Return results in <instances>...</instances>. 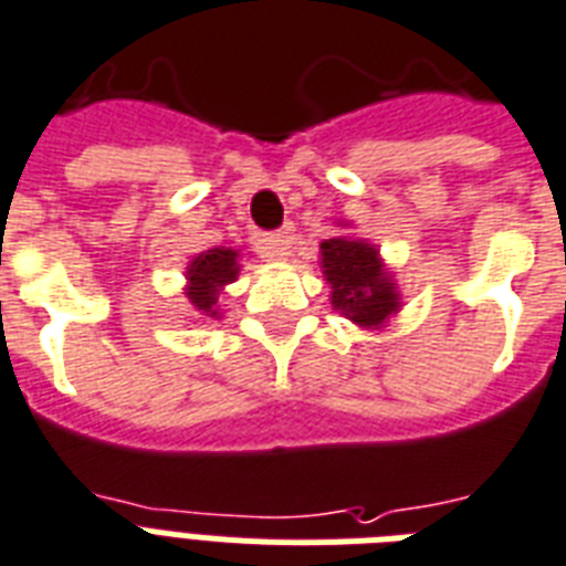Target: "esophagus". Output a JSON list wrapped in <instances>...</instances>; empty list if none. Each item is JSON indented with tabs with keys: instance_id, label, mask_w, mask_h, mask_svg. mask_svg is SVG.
<instances>
[{
	"instance_id": "34e87169",
	"label": "esophagus",
	"mask_w": 566,
	"mask_h": 566,
	"mask_svg": "<svg viewBox=\"0 0 566 566\" xmlns=\"http://www.w3.org/2000/svg\"><path fill=\"white\" fill-rule=\"evenodd\" d=\"M292 242H295V228H292V224L274 230V233H265V237L260 239L265 256H274V260H283V256L289 254Z\"/></svg>"
}]
</instances>
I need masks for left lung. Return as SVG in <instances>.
Wrapping results in <instances>:
<instances>
[{
	"label": "left lung",
	"instance_id": "1",
	"mask_svg": "<svg viewBox=\"0 0 566 566\" xmlns=\"http://www.w3.org/2000/svg\"><path fill=\"white\" fill-rule=\"evenodd\" d=\"M321 269L333 289V306L361 327H379L397 312L395 283L379 265L377 248L356 239H327L321 242Z\"/></svg>",
	"mask_w": 566,
	"mask_h": 566
}]
</instances>
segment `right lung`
I'll return each mask as SVG.
<instances>
[{
    "instance_id": "1",
    "label": "right lung",
    "mask_w": 566,
    "mask_h": 566,
    "mask_svg": "<svg viewBox=\"0 0 566 566\" xmlns=\"http://www.w3.org/2000/svg\"><path fill=\"white\" fill-rule=\"evenodd\" d=\"M239 274L237 265V251H228V248H212L207 254L196 256L192 265H189L187 277V295L189 304L196 306L198 312H207V315H216V301H219V289L224 283Z\"/></svg>"
}]
</instances>
